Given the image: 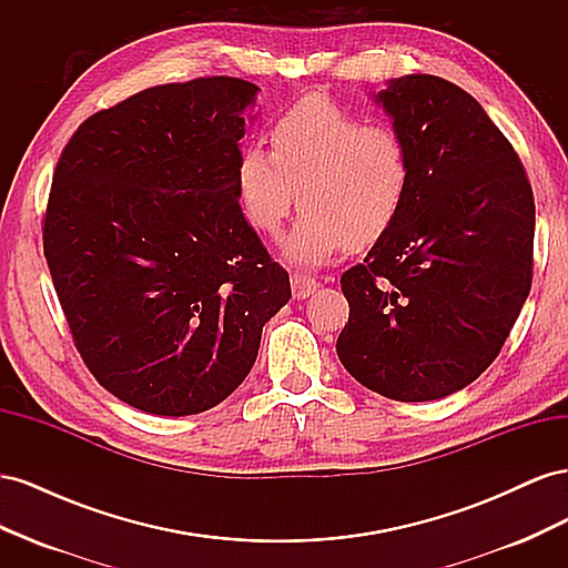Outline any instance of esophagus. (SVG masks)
Masks as SVG:
<instances>
[{
    "instance_id": "esophagus-1",
    "label": "esophagus",
    "mask_w": 568,
    "mask_h": 568,
    "mask_svg": "<svg viewBox=\"0 0 568 568\" xmlns=\"http://www.w3.org/2000/svg\"><path fill=\"white\" fill-rule=\"evenodd\" d=\"M317 288H320V282H315L311 277H303V274H294V277H291V291H294V298H298V301L313 296Z\"/></svg>"
}]
</instances>
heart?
<instances>
[{
  "instance_id": "b5f03b06",
  "label": "heart",
  "mask_w": 568,
  "mask_h": 568,
  "mask_svg": "<svg viewBox=\"0 0 568 568\" xmlns=\"http://www.w3.org/2000/svg\"><path fill=\"white\" fill-rule=\"evenodd\" d=\"M412 184L409 149L390 125L326 97H307L270 130V149L248 144L236 161V192L251 227L280 234L291 209H303L284 253L301 267L329 263L348 244L369 246L395 225Z\"/></svg>"
}]
</instances>
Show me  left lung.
Wrapping results in <instances>:
<instances>
[{
	"instance_id": "1",
	"label": "left lung",
	"mask_w": 568,
	"mask_h": 568,
	"mask_svg": "<svg viewBox=\"0 0 568 568\" xmlns=\"http://www.w3.org/2000/svg\"><path fill=\"white\" fill-rule=\"evenodd\" d=\"M409 149L395 225L343 272L351 305L336 353L390 400H438L500 353L532 280L536 203L524 165L484 106L436 75L374 94Z\"/></svg>"
}]
</instances>
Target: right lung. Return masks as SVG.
<instances>
[{"instance_id": "1", "label": "right lung", "mask_w": 568, "mask_h": 568, "mask_svg": "<svg viewBox=\"0 0 568 568\" xmlns=\"http://www.w3.org/2000/svg\"><path fill=\"white\" fill-rule=\"evenodd\" d=\"M257 84L199 78L90 115L57 163L44 257L75 348L123 403L199 415L251 372L291 298L236 192Z\"/></svg>"}]
</instances>
